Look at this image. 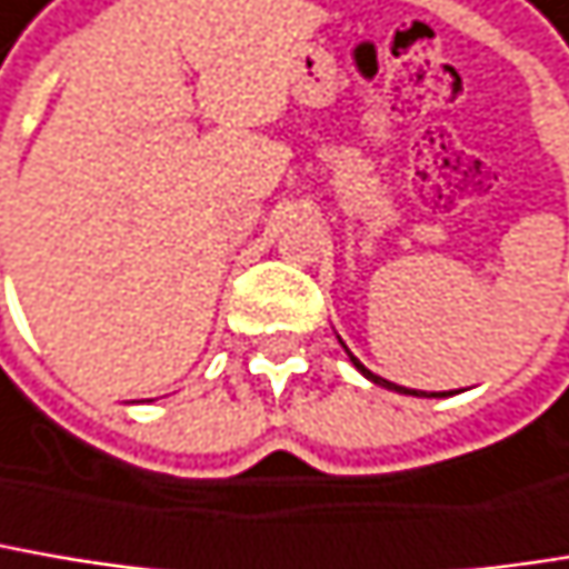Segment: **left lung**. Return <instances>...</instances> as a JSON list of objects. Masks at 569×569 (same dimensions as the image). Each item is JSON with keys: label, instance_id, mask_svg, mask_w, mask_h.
I'll return each instance as SVG.
<instances>
[{"label": "left lung", "instance_id": "left-lung-1", "mask_svg": "<svg viewBox=\"0 0 569 569\" xmlns=\"http://www.w3.org/2000/svg\"><path fill=\"white\" fill-rule=\"evenodd\" d=\"M338 341H341V338H338ZM345 351H348V348H345ZM348 358H351V365H355V368H358V371H361V375H365V378H368L371 385H378V388L397 390V393H413V397H437V393H417V390H407V388H400V385H390L388 378H378L375 371H368V368H365V365H361V361H358V358H355L351 351H348Z\"/></svg>", "mask_w": 569, "mask_h": 569}]
</instances>
